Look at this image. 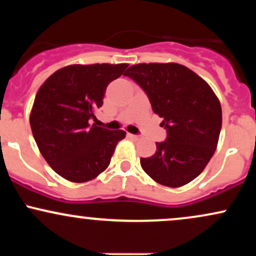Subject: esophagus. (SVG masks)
I'll return each instance as SVG.
<instances>
[{"label": "esophagus", "instance_id": "esophagus-1", "mask_svg": "<svg viewBox=\"0 0 256 256\" xmlns=\"http://www.w3.org/2000/svg\"><path fill=\"white\" fill-rule=\"evenodd\" d=\"M128 137H130L132 140H140V137L138 136V134H128Z\"/></svg>", "mask_w": 256, "mask_h": 256}]
</instances>
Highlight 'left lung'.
Returning <instances> with one entry per match:
<instances>
[{
    "label": "left lung",
    "mask_w": 256,
    "mask_h": 256,
    "mask_svg": "<svg viewBox=\"0 0 256 256\" xmlns=\"http://www.w3.org/2000/svg\"><path fill=\"white\" fill-rule=\"evenodd\" d=\"M146 91L152 112L164 119L165 142L156 143L140 166L161 185L179 188L204 170L218 146L222 106L212 88L188 67L176 62L138 64L125 72Z\"/></svg>",
    "instance_id": "left-lung-1"
}]
</instances>
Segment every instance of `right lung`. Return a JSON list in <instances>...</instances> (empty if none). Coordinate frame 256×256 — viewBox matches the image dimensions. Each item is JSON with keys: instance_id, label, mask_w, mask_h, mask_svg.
I'll use <instances>...</instances> for the list:
<instances>
[{"instance_id": "obj_1", "label": "right lung", "mask_w": 256, "mask_h": 256, "mask_svg": "<svg viewBox=\"0 0 256 256\" xmlns=\"http://www.w3.org/2000/svg\"><path fill=\"white\" fill-rule=\"evenodd\" d=\"M128 64H70L58 70L38 89L30 114L32 134L40 154L58 176L84 183L107 168L122 130L95 122L108 84Z\"/></svg>"}]
</instances>
